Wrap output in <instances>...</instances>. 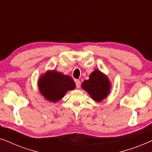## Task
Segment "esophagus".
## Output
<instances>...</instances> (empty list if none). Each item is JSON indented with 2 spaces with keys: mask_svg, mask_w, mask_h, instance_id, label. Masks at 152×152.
Instances as JSON below:
<instances>
[{
  "mask_svg": "<svg viewBox=\"0 0 152 152\" xmlns=\"http://www.w3.org/2000/svg\"><path fill=\"white\" fill-rule=\"evenodd\" d=\"M75 84H76V87L77 88H80V86H81V82L80 80H75Z\"/></svg>",
  "mask_w": 152,
  "mask_h": 152,
  "instance_id": "esophagus-1",
  "label": "esophagus"
}]
</instances>
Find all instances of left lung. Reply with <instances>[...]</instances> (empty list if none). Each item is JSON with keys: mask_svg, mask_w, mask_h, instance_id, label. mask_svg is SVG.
Masks as SVG:
<instances>
[{"mask_svg": "<svg viewBox=\"0 0 152 152\" xmlns=\"http://www.w3.org/2000/svg\"><path fill=\"white\" fill-rule=\"evenodd\" d=\"M82 88L88 92L93 100L99 102L110 93L111 82L107 75L97 69L91 72L89 80L83 82Z\"/></svg>", "mask_w": 152, "mask_h": 152, "instance_id": "1", "label": "left lung"}]
</instances>
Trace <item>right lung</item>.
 Listing matches in <instances>:
<instances>
[{"instance_id":"1","label":"right lung","mask_w":152,"mask_h":152,"mask_svg":"<svg viewBox=\"0 0 152 152\" xmlns=\"http://www.w3.org/2000/svg\"><path fill=\"white\" fill-rule=\"evenodd\" d=\"M74 80L56 70H48L38 81L41 94L47 100L55 103L60 100L68 91L75 88Z\"/></svg>"}]
</instances>
